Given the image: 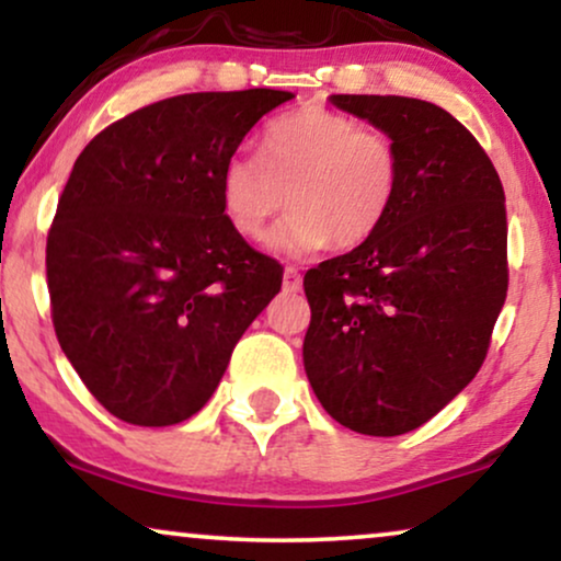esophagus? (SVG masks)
<instances>
[{"instance_id":"1","label":"esophagus","mask_w":561,"mask_h":561,"mask_svg":"<svg viewBox=\"0 0 561 561\" xmlns=\"http://www.w3.org/2000/svg\"><path fill=\"white\" fill-rule=\"evenodd\" d=\"M302 287V276L297 266H287L285 268V293H297Z\"/></svg>"}]
</instances>
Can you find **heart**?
I'll use <instances>...</instances> for the list:
<instances>
[{
    "instance_id": "1",
    "label": "heart",
    "mask_w": 561,
    "mask_h": 561,
    "mask_svg": "<svg viewBox=\"0 0 561 561\" xmlns=\"http://www.w3.org/2000/svg\"><path fill=\"white\" fill-rule=\"evenodd\" d=\"M401 150L391 134L350 113L305 105L259 134V158L232 154L219 173V202L230 228L261 240L289 209L272 245L308 253L333 243L352 248L373 238L401 188Z\"/></svg>"
}]
</instances>
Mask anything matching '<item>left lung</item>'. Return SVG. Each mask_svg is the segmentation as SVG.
I'll list each match as a JSON object with an SVG mask.
<instances>
[{"label": "left lung", "instance_id": "left-lung-1", "mask_svg": "<svg viewBox=\"0 0 561 561\" xmlns=\"http://www.w3.org/2000/svg\"><path fill=\"white\" fill-rule=\"evenodd\" d=\"M399 141L386 222L308 268L302 359L323 409L363 435L422 427L484 363L507 297L505 191L458 118L401 95H333Z\"/></svg>", "mask_w": 561, "mask_h": 561}]
</instances>
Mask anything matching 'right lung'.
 Listing matches in <instances>:
<instances>
[{"label": "right lung", "mask_w": 561, "mask_h": 561, "mask_svg": "<svg viewBox=\"0 0 561 561\" xmlns=\"http://www.w3.org/2000/svg\"><path fill=\"white\" fill-rule=\"evenodd\" d=\"M287 90L188 92L118 118L77 158L46 240L51 321L122 422L194 416L282 287L219 202V173Z\"/></svg>", "instance_id": "1"}]
</instances>
